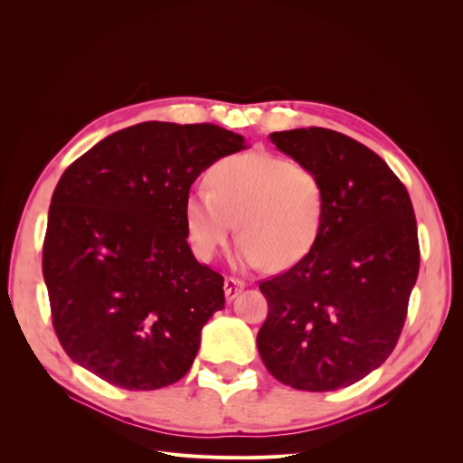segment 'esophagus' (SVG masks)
<instances>
[{
	"mask_svg": "<svg viewBox=\"0 0 463 463\" xmlns=\"http://www.w3.org/2000/svg\"><path fill=\"white\" fill-rule=\"evenodd\" d=\"M243 289H245V282L240 278H226V282H223V291H226L228 301L235 299Z\"/></svg>",
	"mask_w": 463,
	"mask_h": 463,
	"instance_id": "obj_1",
	"label": "esophagus"
}]
</instances>
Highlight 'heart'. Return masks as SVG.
Instances as JSON below:
<instances>
[{
	"label": "heart",
	"instance_id": "obj_1",
	"mask_svg": "<svg viewBox=\"0 0 463 463\" xmlns=\"http://www.w3.org/2000/svg\"><path fill=\"white\" fill-rule=\"evenodd\" d=\"M208 189L185 201V226L194 255L213 260L233 232L243 266L284 270L315 247L325 218V185L311 165L270 152L218 160Z\"/></svg>",
	"mask_w": 463,
	"mask_h": 463
}]
</instances>
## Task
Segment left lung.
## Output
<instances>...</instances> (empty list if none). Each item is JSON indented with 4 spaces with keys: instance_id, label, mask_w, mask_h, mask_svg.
<instances>
[{
    "instance_id": "1",
    "label": "left lung",
    "mask_w": 463,
    "mask_h": 463,
    "mask_svg": "<svg viewBox=\"0 0 463 463\" xmlns=\"http://www.w3.org/2000/svg\"><path fill=\"white\" fill-rule=\"evenodd\" d=\"M325 185L315 247L262 279L269 317L259 354L282 384L328 392L381 367L396 347L419 274L417 222L408 189L365 145L332 129L272 133Z\"/></svg>"
}]
</instances>
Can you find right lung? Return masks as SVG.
Masks as SVG:
<instances>
[{"label":"right lung","mask_w":463,"mask_h":463,"mask_svg":"<svg viewBox=\"0 0 463 463\" xmlns=\"http://www.w3.org/2000/svg\"><path fill=\"white\" fill-rule=\"evenodd\" d=\"M247 148L213 123L145 121L106 137L52 194L42 272L65 354L125 390L184 378L223 309V276L194 259L185 201L216 160Z\"/></svg>","instance_id":"right-lung-1"}]
</instances>
